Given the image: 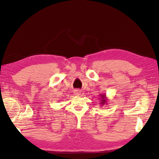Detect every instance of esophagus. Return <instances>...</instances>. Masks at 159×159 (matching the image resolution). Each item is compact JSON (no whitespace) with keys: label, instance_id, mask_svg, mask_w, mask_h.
Listing matches in <instances>:
<instances>
[{"label":"esophagus","instance_id":"obj_1","mask_svg":"<svg viewBox=\"0 0 159 159\" xmlns=\"http://www.w3.org/2000/svg\"><path fill=\"white\" fill-rule=\"evenodd\" d=\"M74 93H75V95H80V91H79V90H75V92H74Z\"/></svg>","mask_w":159,"mask_h":159}]
</instances>
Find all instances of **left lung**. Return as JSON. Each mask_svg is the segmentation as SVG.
Wrapping results in <instances>:
<instances>
[{"label":"left lung","mask_w":159,"mask_h":159,"mask_svg":"<svg viewBox=\"0 0 159 159\" xmlns=\"http://www.w3.org/2000/svg\"><path fill=\"white\" fill-rule=\"evenodd\" d=\"M102 98H101V104H104L106 102V100L105 99V95H101Z\"/></svg>","instance_id":"1"}]
</instances>
